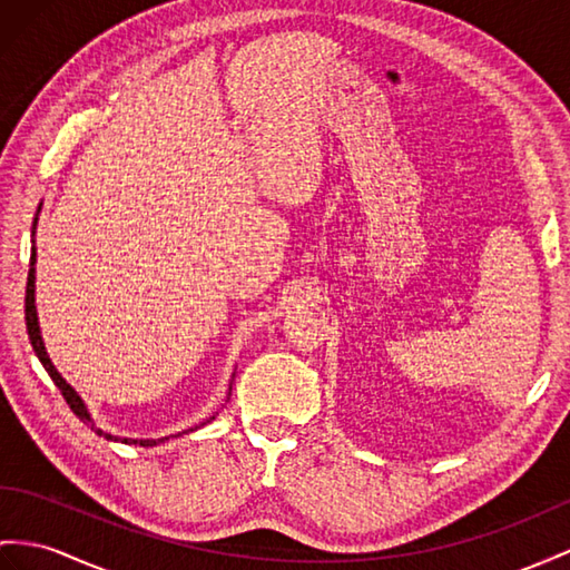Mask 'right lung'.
Segmentation results:
<instances>
[{
    "label": "right lung",
    "mask_w": 570,
    "mask_h": 570,
    "mask_svg": "<svg viewBox=\"0 0 570 570\" xmlns=\"http://www.w3.org/2000/svg\"><path fill=\"white\" fill-rule=\"evenodd\" d=\"M40 207H42V202L38 204V214H40ZM38 214H36V218H33V230H31V243H33V247H31V269H28V282H26V330H28V340H31V346H33V352H36L38 361L42 363V368H46L48 375L52 377V383H55L57 387H60L62 397H65L67 404H69V410L75 412V414L83 421L86 426H91V431H96L98 435H104L106 441H120V443H127V445H141V448H154V445H158V443H166L170 435H166V438H120V435H112V433H108V431H104V429H98L96 419L91 416L89 406H86V402L81 400L79 392L65 381L60 371L55 368V363H52V358H50V354H48V348H46V342H42L40 323H38V308H36V226H38ZM233 375H236V373H233ZM228 395H230V387H228ZM212 419H214V416H209L207 421H204V424H209ZM204 424H199V426H204ZM199 426L187 429V431H183V433L197 431ZM178 435H180V433H178Z\"/></svg>",
    "instance_id": "add662e5"
}]
</instances>
